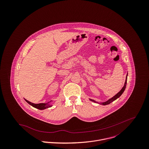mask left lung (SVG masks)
Returning a JSON list of instances; mask_svg holds the SVG:
<instances>
[{
  "label": "left lung",
  "mask_w": 149,
  "mask_h": 149,
  "mask_svg": "<svg viewBox=\"0 0 149 149\" xmlns=\"http://www.w3.org/2000/svg\"><path fill=\"white\" fill-rule=\"evenodd\" d=\"M127 75H128V74H127L126 78V81H125V84H124V86H123V87H122V88L120 90V91H119V92H118V93L116 94V95H114V96L113 97H112L111 98H110V99L107 100V101H106V102H100V103H99L98 102L95 101V100H93V99H90L91 101H92V102H95V103H99V104H102V105H107V104H109L111 103V102H113V101H114V100L117 99V98H119V97H120V96L123 94V93L124 92V91H125V88H126V87Z\"/></svg>",
  "instance_id": "8db88e82"
}]
</instances>
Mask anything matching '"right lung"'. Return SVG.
<instances>
[{
  "instance_id": "add662e5",
  "label": "right lung",
  "mask_w": 149,
  "mask_h": 149,
  "mask_svg": "<svg viewBox=\"0 0 149 149\" xmlns=\"http://www.w3.org/2000/svg\"><path fill=\"white\" fill-rule=\"evenodd\" d=\"M25 100L29 104H30L31 106H32L33 107L36 108V109H38L39 110H44V109H47L49 107H50L51 106H52V105L51 104V102H52V100H51L50 102H47V103H38V104H35V103H33L26 99H25Z\"/></svg>"
}]
</instances>
